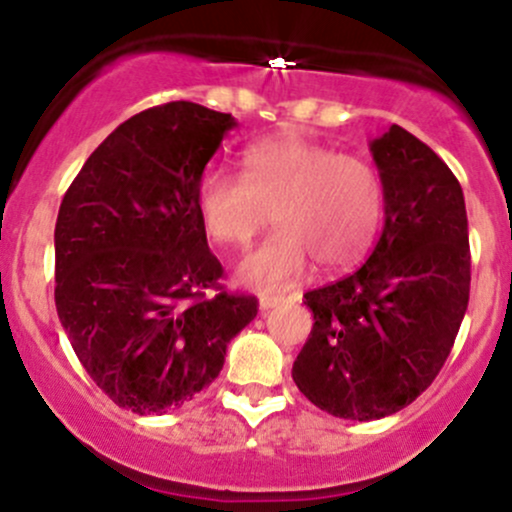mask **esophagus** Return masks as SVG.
I'll use <instances>...</instances> for the list:
<instances>
[{"instance_id": "1", "label": "esophagus", "mask_w": 512, "mask_h": 512, "mask_svg": "<svg viewBox=\"0 0 512 512\" xmlns=\"http://www.w3.org/2000/svg\"><path fill=\"white\" fill-rule=\"evenodd\" d=\"M285 302V297H272V294H265V297H260V309H272V307H277V304H282Z\"/></svg>"}]
</instances>
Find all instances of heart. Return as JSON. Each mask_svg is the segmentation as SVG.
I'll return each mask as SVG.
<instances>
[{
  "mask_svg": "<svg viewBox=\"0 0 512 512\" xmlns=\"http://www.w3.org/2000/svg\"><path fill=\"white\" fill-rule=\"evenodd\" d=\"M205 235L227 250H245L270 223V237L237 270L245 285L280 292L307 270L356 265L384 220L386 190L366 158L337 153L299 133L255 143L242 158V178L203 175L195 195Z\"/></svg>",
  "mask_w": 512,
  "mask_h": 512,
  "instance_id": "1",
  "label": "heart"
}]
</instances>
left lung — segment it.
Returning a JSON list of instances; mask_svg holds the SVG:
<instances>
[{
  "instance_id": "left-lung-1",
  "label": "left lung",
  "mask_w": 512,
  "mask_h": 512,
  "mask_svg": "<svg viewBox=\"0 0 512 512\" xmlns=\"http://www.w3.org/2000/svg\"><path fill=\"white\" fill-rule=\"evenodd\" d=\"M371 156L384 232L354 275L304 294L314 324L292 366L314 406L352 421L396 414L431 386L471 294L466 200L451 168L396 123Z\"/></svg>"
}]
</instances>
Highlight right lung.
<instances>
[{
  "label": "right lung",
  "mask_w": 512,
  "mask_h": 512,
  "mask_svg": "<svg viewBox=\"0 0 512 512\" xmlns=\"http://www.w3.org/2000/svg\"><path fill=\"white\" fill-rule=\"evenodd\" d=\"M230 113L170 101L136 113L91 153L54 230L56 312L98 389L163 414L218 379L257 299L220 285L198 218L200 178Z\"/></svg>",
  "instance_id": "1"
}]
</instances>
